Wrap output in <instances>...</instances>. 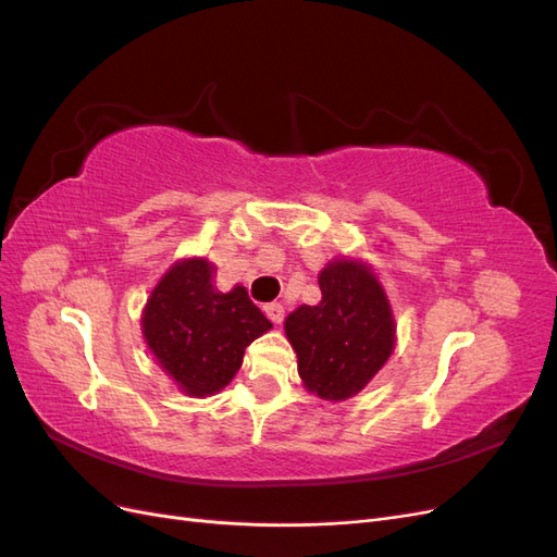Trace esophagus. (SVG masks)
Wrapping results in <instances>:
<instances>
[{
  "mask_svg": "<svg viewBox=\"0 0 557 557\" xmlns=\"http://www.w3.org/2000/svg\"><path fill=\"white\" fill-rule=\"evenodd\" d=\"M264 313H267L269 320H272L274 325H281L283 318H285V309H283V305H278V301H272V305H267Z\"/></svg>",
  "mask_w": 557,
  "mask_h": 557,
  "instance_id": "obj_1",
  "label": "esophagus"
}]
</instances>
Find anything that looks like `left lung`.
<instances>
[{
	"instance_id": "obj_1",
	"label": "left lung",
	"mask_w": 557,
	"mask_h": 557,
	"mask_svg": "<svg viewBox=\"0 0 557 557\" xmlns=\"http://www.w3.org/2000/svg\"><path fill=\"white\" fill-rule=\"evenodd\" d=\"M323 299L285 318L307 391L325 401L358 395L393 356L397 325L372 264L334 258L318 274Z\"/></svg>"
}]
</instances>
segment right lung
Segmentation results:
<instances>
[{
	"mask_svg": "<svg viewBox=\"0 0 557 557\" xmlns=\"http://www.w3.org/2000/svg\"><path fill=\"white\" fill-rule=\"evenodd\" d=\"M207 258L176 260L150 290L141 334L156 362L188 397H211L239 372L250 342L272 330L244 285L221 293Z\"/></svg>",
	"mask_w": 557,
	"mask_h": 557,
	"instance_id": "right-lung-1",
	"label": "right lung"
}]
</instances>
